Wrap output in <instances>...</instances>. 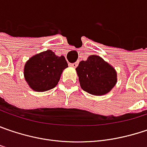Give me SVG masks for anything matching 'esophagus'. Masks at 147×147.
<instances>
[{
	"label": "esophagus",
	"instance_id": "1",
	"mask_svg": "<svg viewBox=\"0 0 147 147\" xmlns=\"http://www.w3.org/2000/svg\"><path fill=\"white\" fill-rule=\"evenodd\" d=\"M78 65V63L77 62H75V63H70V65L71 66V67H74V68H76V66Z\"/></svg>",
	"mask_w": 147,
	"mask_h": 147
}]
</instances>
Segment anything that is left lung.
<instances>
[{
	"label": "left lung",
	"instance_id": "1",
	"mask_svg": "<svg viewBox=\"0 0 147 147\" xmlns=\"http://www.w3.org/2000/svg\"><path fill=\"white\" fill-rule=\"evenodd\" d=\"M76 70L82 89L95 96L107 94L117 83L115 69L98 56L82 61Z\"/></svg>",
	"mask_w": 147,
	"mask_h": 147
}]
</instances>
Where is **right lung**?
<instances>
[{"label": "right lung", "instance_id": "obj_1", "mask_svg": "<svg viewBox=\"0 0 147 147\" xmlns=\"http://www.w3.org/2000/svg\"><path fill=\"white\" fill-rule=\"evenodd\" d=\"M67 66L64 56H57L47 50L32 56L26 63L25 79L34 91H48L57 85L62 71Z\"/></svg>", "mask_w": 147, "mask_h": 147}]
</instances>
